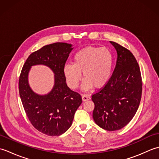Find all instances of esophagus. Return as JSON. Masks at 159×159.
<instances>
[{
	"label": "esophagus",
	"mask_w": 159,
	"mask_h": 159,
	"mask_svg": "<svg viewBox=\"0 0 159 159\" xmlns=\"http://www.w3.org/2000/svg\"><path fill=\"white\" fill-rule=\"evenodd\" d=\"M89 99H90V96L88 95V94H83V95H82L83 101H87Z\"/></svg>",
	"instance_id": "obj_1"
}]
</instances>
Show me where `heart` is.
Masks as SVG:
<instances>
[{"label":"heart","mask_w":159,"mask_h":159,"mask_svg":"<svg viewBox=\"0 0 159 159\" xmlns=\"http://www.w3.org/2000/svg\"><path fill=\"white\" fill-rule=\"evenodd\" d=\"M113 67V56L106 48L87 47L78 51L73 57V63L64 66L63 74L67 85L75 89L82 79H85L83 89L88 90L93 86L102 87L109 81Z\"/></svg>","instance_id":"b5f03b06"}]
</instances>
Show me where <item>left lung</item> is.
Listing matches in <instances>:
<instances>
[{
	"label": "left lung",
	"instance_id": "left-lung-1",
	"mask_svg": "<svg viewBox=\"0 0 159 159\" xmlns=\"http://www.w3.org/2000/svg\"><path fill=\"white\" fill-rule=\"evenodd\" d=\"M116 66L109 81L92 95L93 118L104 130H120L130 122L139 108L142 93L140 68L130 50L114 42Z\"/></svg>",
	"mask_w": 159,
	"mask_h": 159
}]
</instances>
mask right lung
Masks as SVG:
<instances>
[{"instance_id": "add662e5", "label": "right lung", "mask_w": 159, "mask_h": 159, "mask_svg": "<svg viewBox=\"0 0 159 159\" xmlns=\"http://www.w3.org/2000/svg\"><path fill=\"white\" fill-rule=\"evenodd\" d=\"M72 49V44L63 42L43 46L29 55L20 73L19 93L26 116L37 130L49 136H59L68 130L82 103L80 94L67 86L63 74ZM35 65L48 66L55 74V84L48 94L39 95L29 86V71Z\"/></svg>"}]
</instances>
